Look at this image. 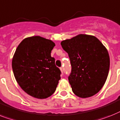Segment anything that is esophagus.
<instances>
[{"label": "esophagus", "instance_id": "esophagus-1", "mask_svg": "<svg viewBox=\"0 0 120 120\" xmlns=\"http://www.w3.org/2000/svg\"><path fill=\"white\" fill-rule=\"evenodd\" d=\"M60 71H61V72H62V73H63V68L62 67H60Z\"/></svg>", "mask_w": 120, "mask_h": 120}]
</instances>
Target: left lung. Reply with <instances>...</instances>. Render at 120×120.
Instances as JSON below:
<instances>
[{
    "mask_svg": "<svg viewBox=\"0 0 120 120\" xmlns=\"http://www.w3.org/2000/svg\"><path fill=\"white\" fill-rule=\"evenodd\" d=\"M61 45L70 57L68 81L74 94L81 98L97 94L109 75L110 57L105 47L94 36L82 34L64 40Z\"/></svg>",
    "mask_w": 120,
    "mask_h": 120,
    "instance_id": "obj_1",
    "label": "left lung"
}]
</instances>
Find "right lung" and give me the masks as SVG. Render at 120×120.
<instances>
[{
	"mask_svg": "<svg viewBox=\"0 0 120 120\" xmlns=\"http://www.w3.org/2000/svg\"><path fill=\"white\" fill-rule=\"evenodd\" d=\"M55 45L41 36L25 38L20 42L12 59L16 81L25 92L37 99H46L54 93L60 79L51 51Z\"/></svg>",
	"mask_w": 120,
	"mask_h": 120,
	"instance_id": "right-lung-1",
	"label": "right lung"
}]
</instances>
